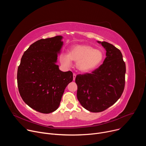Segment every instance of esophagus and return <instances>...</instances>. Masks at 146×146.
I'll list each match as a JSON object with an SVG mask.
<instances>
[{
  "label": "esophagus",
  "instance_id": "esophagus-1",
  "mask_svg": "<svg viewBox=\"0 0 146 146\" xmlns=\"http://www.w3.org/2000/svg\"><path fill=\"white\" fill-rule=\"evenodd\" d=\"M76 77V74L75 73H73V80H75Z\"/></svg>",
  "mask_w": 146,
  "mask_h": 146
}]
</instances>
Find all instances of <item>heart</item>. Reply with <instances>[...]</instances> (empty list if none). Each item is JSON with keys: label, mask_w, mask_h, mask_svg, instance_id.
<instances>
[{"label": "heart", "mask_w": 146, "mask_h": 146, "mask_svg": "<svg viewBox=\"0 0 146 146\" xmlns=\"http://www.w3.org/2000/svg\"><path fill=\"white\" fill-rule=\"evenodd\" d=\"M104 59L103 52L98 49L87 45H76L73 46L68 54L62 56V64L70 66L72 60L77 62V68L82 72H89L97 69Z\"/></svg>", "instance_id": "1"}]
</instances>
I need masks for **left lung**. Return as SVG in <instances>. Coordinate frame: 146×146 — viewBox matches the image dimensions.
<instances>
[{
    "label": "left lung",
    "mask_w": 146,
    "mask_h": 146,
    "mask_svg": "<svg viewBox=\"0 0 146 146\" xmlns=\"http://www.w3.org/2000/svg\"><path fill=\"white\" fill-rule=\"evenodd\" d=\"M97 42L106 51L103 64L91 73L77 75L75 80L79 102L93 113L105 110L119 99L124 90L126 73L120 50L106 41Z\"/></svg>",
    "instance_id": "1"
}]
</instances>
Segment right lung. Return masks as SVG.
Segmentation results:
<instances>
[{"instance_id":"obj_1","label":"right lung","mask_w":146,"mask_h":146,"mask_svg":"<svg viewBox=\"0 0 146 146\" xmlns=\"http://www.w3.org/2000/svg\"><path fill=\"white\" fill-rule=\"evenodd\" d=\"M63 37L40 39L24 52L17 71L19 94L32 109L48 114L59 107L69 83L73 81L70 71L59 69L58 54L63 46Z\"/></svg>"}]
</instances>
